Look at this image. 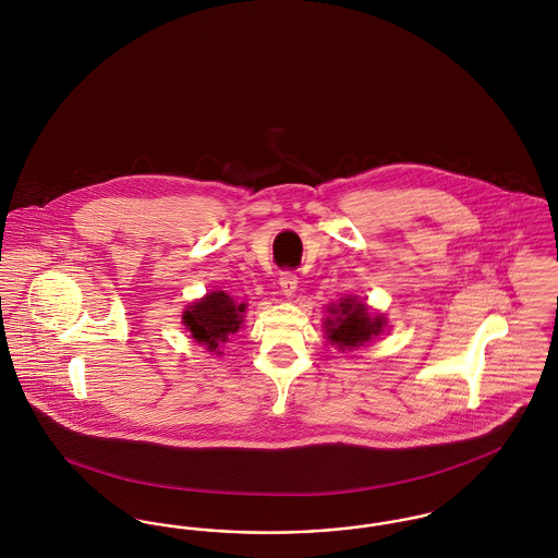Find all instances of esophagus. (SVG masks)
<instances>
[{
  "instance_id": "34e87169",
  "label": "esophagus",
  "mask_w": 558,
  "mask_h": 558,
  "mask_svg": "<svg viewBox=\"0 0 558 558\" xmlns=\"http://www.w3.org/2000/svg\"><path fill=\"white\" fill-rule=\"evenodd\" d=\"M278 282H280V289H282V292H284L287 296H292L294 291H296V282H299V280H296V276H294L292 271H282Z\"/></svg>"
}]
</instances>
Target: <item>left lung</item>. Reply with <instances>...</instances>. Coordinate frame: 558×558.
<instances>
[{
	"instance_id": "left-lung-1",
	"label": "left lung",
	"mask_w": 558,
	"mask_h": 558,
	"mask_svg": "<svg viewBox=\"0 0 558 558\" xmlns=\"http://www.w3.org/2000/svg\"><path fill=\"white\" fill-rule=\"evenodd\" d=\"M328 318L324 319L326 337L339 349H357L376 339L387 319L380 314H372L371 307L355 296H345L339 303L328 305Z\"/></svg>"
}]
</instances>
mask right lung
<instances>
[{"instance_id": "add662e5", "label": "right lung", "mask_w": 558, "mask_h": 558, "mask_svg": "<svg viewBox=\"0 0 558 558\" xmlns=\"http://www.w3.org/2000/svg\"><path fill=\"white\" fill-rule=\"evenodd\" d=\"M244 310L246 303H236L228 292L213 291L194 301L182 314V322L198 345L219 355V345L226 343L230 335L239 332Z\"/></svg>"}]
</instances>
